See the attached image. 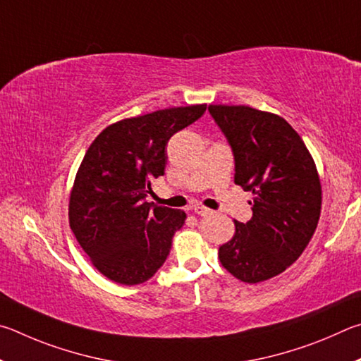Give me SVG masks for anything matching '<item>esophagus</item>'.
<instances>
[{
  "label": "esophagus",
  "mask_w": 361,
  "mask_h": 361,
  "mask_svg": "<svg viewBox=\"0 0 361 361\" xmlns=\"http://www.w3.org/2000/svg\"><path fill=\"white\" fill-rule=\"evenodd\" d=\"M193 211H195V214H198V216H209V214L212 212L211 209H207V207H204V206H195Z\"/></svg>",
  "instance_id": "1"
}]
</instances>
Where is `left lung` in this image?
Returning a JSON list of instances; mask_svg holds the SVG:
<instances>
[{
  "instance_id": "1",
  "label": "left lung",
  "mask_w": 361,
  "mask_h": 361,
  "mask_svg": "<svg viewBox=\"0 0 361 361\" xmlns=\"http://www.w3.org/2000/svg\"><path fill=\"white\" fill-rule=\"evenodd\" d=\"M235 155V184L252 193V219L235 220L219 247L222 267L257 283L298 260L317 228L322 184L305 141L286 118L244 104H209Z\"/></svg>"
}]
</instances>
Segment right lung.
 I'll return each mask as SVG.
<instances>
[{
    "instance_id": "add662e5",
    "label": "right lung",
    "mask_w": 361,
    "mask_h": 361,
    "mask_svg": "<svg viewBox=\"0 0 361 361\" xmlns=\"http://www.w3.org/2000/svg\"><path fill=\"white\" fill-rule=\"evenodd\" d=\"M206 104L168 107L118 120L85 152L69 193V226L107 279L136 286L166 260L185 212L147 203L150 180L164 174L166 144L198 120Z\"/></svg>"
}]
</instances>
